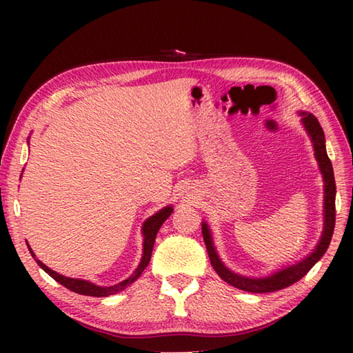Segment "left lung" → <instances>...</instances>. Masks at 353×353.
Masks as SVG:
<instances>
[{
  "mask_svg": "<svg viewBox=\"0 0 353 353\" xmlns=\"http://www.w3.org/2000/svg\"><path fill=\"white\" fill-rule=\"evenodd\" d=\"M302 115V124L310 135L314 149V157L319 163V170L322 172V179H324V230H322L321 240L318 246L305 259L297 261L296 265H291L290 268H283L282 271H277L271 274L268 277L255 279V277H244L230 271L223 261H221L219 255L214 249L213 238L208 229L207 223H202V236H204L205 248L208 252V259L213 266V270L216 271L218 276L232 286H235L238 290L248 291V292H272L283 290L286 286L296 283L297 280H301L305 274L312 270V268L318 263L322 255L325 254L327 248L330 246V240L334 229V218H336V212H334V198H336V183H334L333 176V166L330 159H328L325 151V137L324 130H322L318 118L312 113L301 112Z\"/></svg>",
  "mask_w": 353,
  "mask_h": 353,
  "instance_id": "obj_1",
  "label": "left lung"
}]
</instances>
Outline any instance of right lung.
I'll use <instances>...</instances> for the list:
<instances>
[{
  "mask_svg": "<svg viewBox=\"0 0 353 353\" xmlns=\"http://www.w3.org/2000/svg\"><path fill=\"white\" fill-rule=\"evenodd\" d=\"M172 213V207L168 205L162 208V210L157 212L155 214H152L151 218H148L145 221V224H143V236H145V240H143V255H141V261L140 265L137 266V270L130 274V276L123 280V282H119L117 285H112V286H99V285H94L92 282H88V280H81V279H71V277H65L62 274H59L56 271H52L48 268L45 263H41L40 260L35 259V255L32 252V249L29 248L28 244V249L31 255L35 259V261L39 263V266L43 270L46 274H50V276L59 282L61 285H63L65 288H68L70 291H74L77 294H83V296H93V297H107V296H112V294H117V292L126 290L129 285H132L137 279L141 276V272L145 271V268L148 266L149 260H151V255H152V248H154V241H155V236H157V232L160 229V225H162L166 219H168L170 214Z\"/></svg>",
  "mask_w": 353,
  "mask_h": 353,
  "instance_id": "right-lung-1",
  "label": "right lung"
}]
</instances>
